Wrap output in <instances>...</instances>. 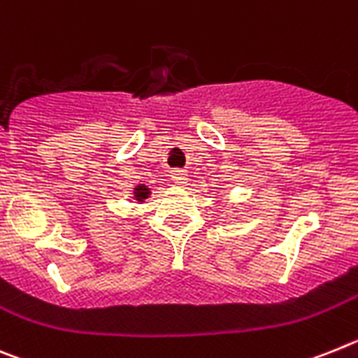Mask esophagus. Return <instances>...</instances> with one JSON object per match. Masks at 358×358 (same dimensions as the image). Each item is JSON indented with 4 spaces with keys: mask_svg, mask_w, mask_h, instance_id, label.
Returning <instances> with one entry per match:
<instances>
[{
    "mask_svg": "<svg viewBox=\"0 0 358 358\" xmlns=\"http://www.w3.org/2000/svg\"><path fill=\"white\" fill-rule=\"evenodd\" d=\"M171 178H173V182H175L176 185H185V183H187V173L183 169H175L171 171Z\"/></svg>",
    "mask_w": 358,
    "mask_h": 358,
    "instance_id": "1",
    "label": "esophagus"
}]
</instances>
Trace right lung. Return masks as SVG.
Returning a JSON list of instances; mask_svg holds the SVG:
<instances>
[{
	"instance_id": "obj_1",
	"label": "right lung",
	"mask_w": 358,
	"mask_h": 358,
	"mask_svg": "<svg viewBox=\"0 0 358 358\" xmlns=\"http://www.w3.org/2000/svg\"><path fill=\"white\" fill-rule=\"evenodd\" d=\"M149 194H151V191H149V187L144 185V183H138V185L133 189V200L138 201V203H144L149 198Z\"/></svg>"
}]
</instances>
